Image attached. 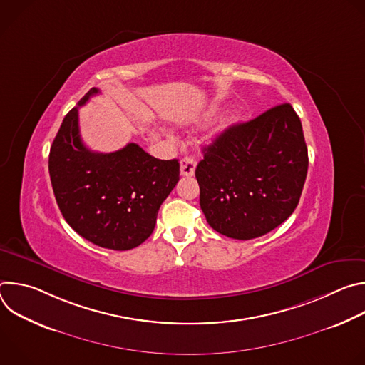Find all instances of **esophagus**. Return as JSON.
I'll return each instance as SVG.
<instances>
[{"label":"esophagus","mask_w":365,"mask_h":365,"mask_svg":"<svg viewBox=\"0 0 365 365\" xmlns=\"http://www.w3.org/2000/svg\"><path fill=\"white\" fill-rule=\"evenodd\" d=\"M196 169V162L192 158H183L180 160V175L182 176H193Z\"/></svg>","instance_id":"esophagus-1"}]
</instances>
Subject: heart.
<instances>
[{"label":"heart","mask_w":365,"mask_h":365,"mask_svg":"<svg viewBox=\"0 0 365 365\" xmlns=\"http://www.w3.org/2000/svg\"><path fill=\"white\" fill-rule=\"evenodd\" d=\"M212 114H214V111H210L206 114V117H205V120H210L211 117H212ZM238 120H240V117L237 115V114H228V115H225L221 121H220V124H218V128H217V133L218 134H221V133H225V131H228L230 128H232L237 123H238Z\"/></svg>","instance_id":"heart-1"}]
</instances>
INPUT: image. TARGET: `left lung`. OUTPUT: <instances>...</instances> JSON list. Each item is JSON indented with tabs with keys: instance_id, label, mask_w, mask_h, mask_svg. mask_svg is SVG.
<instances>
[{
	"instance_id": "1",
	"label": "left lung",
	"mask_w": 365,
	"mask_h": 365,
	"mask_svg": "<svg viewBox=\"0 0 365 365\" xmlns=\"http://www.w3.org/2000/svg\"><path fill=\"white\" fill-rule=\"evenodd\" d=\"M307 165L302 123L290 103L235 124L203 148L195 170L207 224L235 240L270 232L296 210Z\"/></svg>"
}]
</instances>
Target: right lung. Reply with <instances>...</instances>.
<instances>
[{"label":"right lung","instance_id":"right-lung-1","mask_svg":"<svg viewBox=\"0 0 365 365\" xmlns=\"http://www.w3.org/2000/svg\"><path fill=\"white\" fill-rule=\"evenodd\" d=\"M99 89L92 88L78 107ZM72 108L48 154L51 187L66 222L95 245L125 251L153 232L160 205L179 182V162L160 160L130 143L113 153L91 151Z\"/></svg>","mask_w":365,"mask_h":365}]
</instances>
